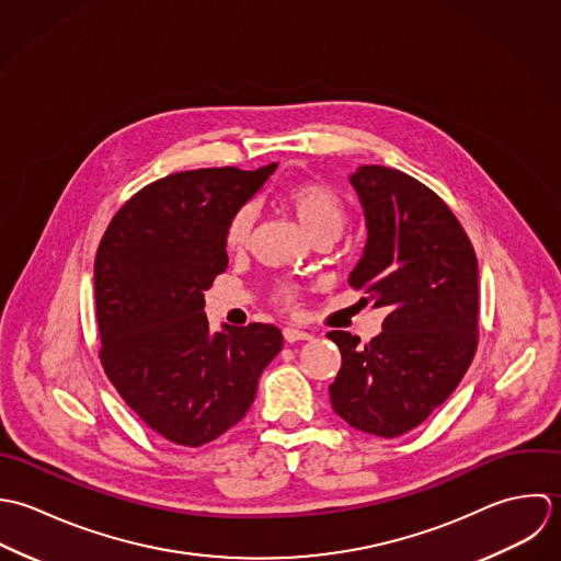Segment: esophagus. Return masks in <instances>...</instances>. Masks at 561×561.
<instances>
[{
    "mask_svg": "<svg viewBox=\"0 0 561 561\" xmlns=\"http://www.w3.org/2000/svg\"><path fill=\"white\" fill-rule=\"evenodd\" d=\"M284 340L293 344V342H299V340H312V334L301 332V330H295V328H286V330H284Z\"/></svg>",
    "mask_w": 561,
    "mask_h": 561,
    "instance_id": "obj_1",
    "label": "esophagus"
}]
</instances>
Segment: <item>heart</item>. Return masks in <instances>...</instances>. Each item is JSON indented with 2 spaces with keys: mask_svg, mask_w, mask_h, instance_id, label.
<instances>
[{
  "mask_svg": "<svg viewBox=\"0 0 561 561\" xmlns=\"http://www.w3.org/2000/svg\"><path fill=\"white\" fill-rule=\"evenodd\" d=\"M282 202L314 242L336 240L348 219V208L344 197L330 184H323L317 180H299L284 186ZM253 225H255V208L249 204L240 206L225 225V249L231 253L242 251L251 240ZM299 299H301L299 288L295 284H279L273 293V301L288 312L299 310L301 306Z\"/></svg>",
  "mask_w": 561,
  "mask_h": 561,
  "instance_id": "heart-1",
  "label": "heart"
}]
</instances>
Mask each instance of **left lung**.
<instances>
[{"label":"left lung","mask_w":561,"mask_h":561,"mask_svg":"<svg viewBox=\"0 0 561 561\" xmlns=\"http://www.w3.org/2000/svg\"><path fill=\"white\" fill-rule=\"evenodd\" d=\"M351 184L368 240L348 286L388 317L366 344L348 332L328 334L342 355L330 399L351 427L397 438L447 401L474 357L477 257L453 210L416 178L366 164Z\"/></svg>","instance_id":"1"}]
</instances>
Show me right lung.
<instances>
[{
    "label": "right lung",
    "mask_w": 561,
    "mask_h": 561,
    "mask_svg": "<svg viewBox=\"0 0 561 561\" xmlns=\"http://www.w3.org/2000/svg\"><path fill=\"white\" fill-rule=\"evenodd\" d=\"M275 164L171 173L131 195L95 255L100 359L127 408L173 445L202 447L244 419L275 325L210 332L204 290L227 268L229 217Z\"/></svg>",
    "instance_id": "1"
}]
</instances>
